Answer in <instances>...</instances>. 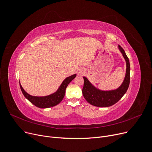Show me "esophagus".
Masks as SVG:
<instances>
[{
	"instance_id": "esophagus-1",
	"label": "esophagus",
	"mask_w": 152,
	"mask_h": 152,
	"mask_svg": "<svg viewBox=\"0 0 152 152\" xmlns=\"http://www.w3.org/2000/svg\"><path fill=\"white\" fill-rule=\"evenodd\" d=\"M79 73H80V75H81V74H83V72H82V71H80V72H79Z\"/></svg>"
}]
</instances>
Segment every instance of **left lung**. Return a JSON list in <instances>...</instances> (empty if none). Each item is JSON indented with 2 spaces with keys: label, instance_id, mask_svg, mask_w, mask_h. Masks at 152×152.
<instances>
[{
  "label": "left lung",
  "instance_id": "1",
  "mask_svg": "<svg viewBox=\"0 0 152 152\" xmlns=\"http://www.w3.org/2000/svg\"><path fill=\"white\" fill-rule=\"evenodd\" d=\"M118 49L121 51L124 60L126 62V72L124 80L119 87L115 89L108 91L101 90L92 84L88 79L84 76V86L83 94L85 99L90 104L96 107H107L115 104L119 101L127 92L130 84V62L124 49L120 45Z\"/></svg>",
  "mask_w": 152,
  "mask_h": 152
}]
</instances>
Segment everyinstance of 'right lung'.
Masks as SVG:
<instances>
[{"instance_id": "add662e5", "label": "right lung", "mask_w": 152, "mask_h": 152, "mask_svg": "<svg viewBox=\"0 0 152 152\" xmlns=\"http://www.w3.org/2000/svg\"><path fill=\"white\" fill-rule=\"evenodd\" d=\"M76 75L75 74L67 77L66 78H65L64 81L61 84V85L59 86L58 89L55 92L45 96H34L28 94L27 92L23 89V88L21 86L20 83L19 81L20 87L21 91L23 96L25 97L26 99H27L31 104L35 105V106L39 108H49L51 107H53L55 105H58L61 102L65 95L66 89L70 82L72 80H73L76 77Z\"/></svg>"}]
</instances>
